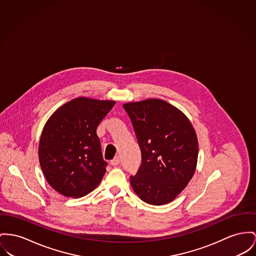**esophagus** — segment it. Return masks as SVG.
Segmentation results:
<instances>
[{
	"instance_id": "34e87169",
	"label": "esophagus",
	"mask_w": 256,
	"mask_h": 256,
	"mask_svg": "<svg viewBox=\"0 0 256 256\" xmlns=\"http://www.w3.org/2000/svg\"><path fill=\"white\" fill-rule=\"evenodd\" d=\"M120 159L118 156H116V157H114L112 161H110V164L112 165V166H118V164H120Z\"/></svg>"
}]
</instances>
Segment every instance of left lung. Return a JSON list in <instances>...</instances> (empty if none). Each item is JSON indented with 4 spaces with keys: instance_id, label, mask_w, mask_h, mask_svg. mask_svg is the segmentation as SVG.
<instances>
[{
    "instance_id": "8db88e82",
    "label": "left lung",
    "mask_w": 256,
    "mask_h": 256,
    "mask_svg": "<svg viewBox=\"0 0 256 256\" xmlns=\"http://www.w3.org/2000/svg\"><path fill=\"white\" fill-rule=\"evenodd\" d=\"M142 152V165L130 184L148 204L170 203L188 186L198 161V138L188 116L160 99L123 104Z\"/></svg>"
}]
</instances>
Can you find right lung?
Here are the masks:
<instances>
[{"instance_id": "add662e5", "label": "right lung", "mask_w": 256, "mask_h": 256, "mask_svg": "<svg viewBox=\"0 0 256 256\" xmlns=\"http://www.w3.org/2000/svg\"><path fill=\"white\" fill-rule=\"evenodd\" d=\"M116 101L78 97L58 108L44 126L38 161L55 191L80 198L99 186L106 172L96 130Z\"/></svg>"}]
</instances>
